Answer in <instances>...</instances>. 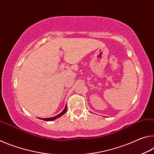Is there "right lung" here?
I'll list each match as a JSON object with an SVG mask.
<instances>
[{
  "mask_svg": "<svg viewBox=\"0 0 154 154\" xmlns=\"http://www.w3.org/2000/svg\"><path fill=\"white\" fill-rule=\"evenodd\" d=\"M66 110H67V106L66 105V106H65V108L63 111H62L60 113L57 115L56 116H54V117H52V118H39L41 119H43V120H45V121H52V120H54V119H56L57 118H60V117H61L62 115H64L65 113L66 112Z\"/></svg>",
  "mask_w": 154,
  "mask_h": 154,
  "instance_id": "1",
  "label": "right lung"
}]
</instances>
